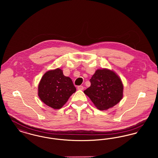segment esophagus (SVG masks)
Wrapping results in <instances>:
<instances>
[{"instance_id": "obj_1", "label": "esophagus", "mask_w": 158, "mask_h": 158, "mask_svg": "<svg viewBox=\"0 0 158 158\" xmlns=\"http://www.w3.org/2000/svg\"><path fill=\"white\" fill-rule=\"evenodd\" d=\"M77 88L78 90H83V86L82 85H80V86H78L77 87Z\"/></svg>"}]
</instances>
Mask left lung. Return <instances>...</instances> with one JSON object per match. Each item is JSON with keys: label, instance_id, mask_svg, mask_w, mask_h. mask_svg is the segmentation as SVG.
<instances>
[{"label": "left lung", "instance_id": "1", "mask_svg": "<svg viewBox=\"0 0 158 158\" xmlns=\"http://www.w3.org/2000/svg\"><path fill=\"white\" fill-rule=\"evenodd\" d=\"M90 86L84 90L95 106L106 110L117 104L123 95V85L114 72L98 69L90 79Z\"/></svg>", "mask_w": 158, "mask_h": 158}]
</instances>
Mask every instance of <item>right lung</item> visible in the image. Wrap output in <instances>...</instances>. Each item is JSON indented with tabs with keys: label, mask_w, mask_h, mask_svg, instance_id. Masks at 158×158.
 Returning <instances> with one entry per match:
<instances>
[{
	"label": "right lung",
	"mask_w": 158,
	"mask_h": 158,
	"mask_svg": "<svg viewBox=\"0 0 158 158\" xmlns=\"http://www.w3.org/2000/svg\"><path fill=\"white\" fill-rule=\"evenodd\" d=\"M76 90L72 79L57 68L47 72L42 77L38 94L45 104L53 109H60Z\"/></svg>",
	"instance_id": "add662e5"
}]
</instances>
